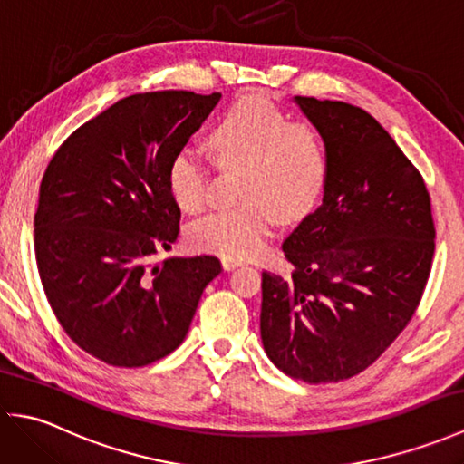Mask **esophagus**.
Masks as SVG:
<instances>
[{"label": "esophagus", "instance_id": "obj_1", "mask_svg": "<svg viewBox=\"0 0 464 464\" xmlns=\"http://www.w3.org/2000/svg\"><path fill=\"white\" fill-rule=\"evenodd\" d=\"M243 263L245 261L237 259V257H221V265H223V269H227V271H231L235 267H241Z\"/></svg>", "mask_w": 464, "mask_h": 464}]
</instances>
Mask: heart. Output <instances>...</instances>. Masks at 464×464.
Wrapping results in <instances>:
<instances>
[{
  "label": "heart",
  "instance_id": "heart-1",
  "mask_svg": "<svg viewBox=\"0 0 464 464\" xmlns=\"http://www.w3.org/2000/svg\"><path fill=\"white\" fill-rule=\"evenodd\" d=\"M223 165L243 167V203L215 211L189 227L195 249L223 257H249L269 239L277 217L295 221L323 195L329 175L327 151L317 127L291 115L261 95H243L209 133ZM211 169L191 150L177 151L167 167V185L183 211L209 203Z\"/></svg>",
  "mask_w": 464,
  "mask_h": 464
}]
</instances>
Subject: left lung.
Here are the masks:
<instances>
[{
  "mask_svg": "<svg viewBox=\"0 0 464 464\" xmlns=\"http://www.w3.org/2000/svg\"><path fill=\"white\" fill-rule=\"evenodd\" d=\"M327 151L323 203L283 243L287 277L263 271L261 339L293 379L339 382L391 347L425 293L435 221L425 179L374 117L297 97Z\"/></svg>",
  "mask_w": 464,
  "mask_h": 464,
  "instance_id": "1",
  "label": "left lung"
}]
</instances>
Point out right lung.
I'll use <instances>...</instances> for the list:
<instances>
[{
    "label": "right lung",
    "mask_w": 464,
    "mask_h": 464,
    "mask_svg": "<svg viewBox=\"0 0 464 464\" xmlns=\"http://www.w3.org/2000/svg\"><path fill=\"white\" fill-rule=\"evenodd\" d=\"M221 93H135L67 137L39 185L35 261L49 307L77 347L145 367L183 343L213 255L155 261L179 235L167 167Z\"/></svg>",
    "instance_id": "right-lung-1"
}]
</instances>
